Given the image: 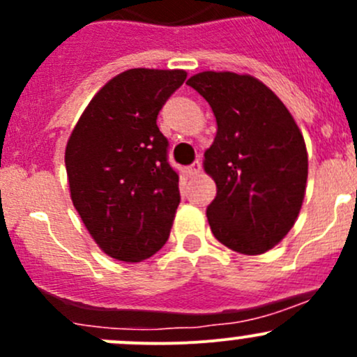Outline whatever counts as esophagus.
<instances>
[{
    "instance_id": "esophagus-1",
    "label": "esophagus",
    "mask_w": 357,
    "mask_h": 357,
    "mask_svg": "<svg viewBox=\"0 0 357 357\" xmlns=\"http://www.w3.org/2000/svg\"><path fill=\"white\" fill-rule=\"evenodd\" d=\"M200 169H202V162H200V160H195V162H193V164L188 167V174H190V176H197V174H199V172H200Z\"/></svg>"
}]
</instances>
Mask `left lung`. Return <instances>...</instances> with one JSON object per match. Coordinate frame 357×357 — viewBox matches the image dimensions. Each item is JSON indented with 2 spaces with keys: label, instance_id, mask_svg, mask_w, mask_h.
Returning a JSON list of instances; mask_svg holds the SVG:
<instances>
[{
  "label": "left lung",
  "instance_id": "left-lung-1",
  "mask_svg": "<svg viewBox=\"0 0 357 357\" xmlns=\"http://www.w3.org/2000/svg\"><path fill=\"white\" fill-rule=\"evenodd\" d=\"M218 122L204 167L218 193L207 207L215 238L240 254H264L294 226L307 181V152L282 100L252 75L200 72L186 81Z\"/></svg>",
  "mask_w": 357,
  "mask_h": 357
}]
</instances>
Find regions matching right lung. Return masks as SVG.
Returning <instances> with one entry per match:
<instances>
[{
  "label": "right lung",
  "mask_w": 357,
  "mask_h": 357,
  "mask_svg": "<svg viewBox=\"0 0 357 357\" xmlns=\"http://www.w3.org/2000/svg\"><path fill=\"white\" fill-rule=\"evenodd\" d=\"M185 70L129 68L86 107L66 149L70 197L105 254L126 262L164 247L178 208L179 174L157 115Z\"/></svg>",
  "instance_id": "right-lung-1"
}]
</instances>
